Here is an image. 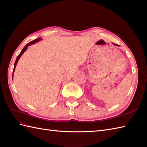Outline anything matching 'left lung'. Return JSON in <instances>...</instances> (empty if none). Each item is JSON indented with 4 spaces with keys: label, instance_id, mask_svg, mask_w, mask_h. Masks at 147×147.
Listing matches in <instances>:
<instances>
[{
    "label": "left lung",
    "instance_id": "obj_1",
    "mask_svg": "<svg viewBox=\"0 0 147 147\" xmlns=\"http://www.w3.org/2000/svg\"><path fill=\"white\" fill-rule=\"evenodd\" d=\"M112 43L113 44V45H115V46H119L118 45H117V44H115V43Z\"/></svg>",
    "mask_w": 147,
    "mask_h": 147
}]
</instances>
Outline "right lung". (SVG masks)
I'll return each instance as SVG.
<instances>
[{
	"label": "right lung",
	"mask_w": 147,
	"mask_h": 147,
	"mask_svg": "<svg viewBox=\"0 0 147 147\" xmlns=\"http://www.w3.org/2000/svg\"><path fill=\"white\" fill-rule=\"evenodd\" d=\"M40 40H42V38H38L35 39L34 40H33V41H31L30 42L28 43L27 44V45H26L23 48V50H21V53H20V55H19L18 56L17 58H16V61H15V64H14V69H13V71L12 78H13V74H14V72H15V68H16V64H17V63H18V61H19L20 58L21 57V56L22 55H23V53H24L26 51V50H27V49L28 48V46H30V45H32V44L35 43L36 42H38V41Z\"/></svg>",
	"instance_id": "right-lung-1"
}]
</instances>
